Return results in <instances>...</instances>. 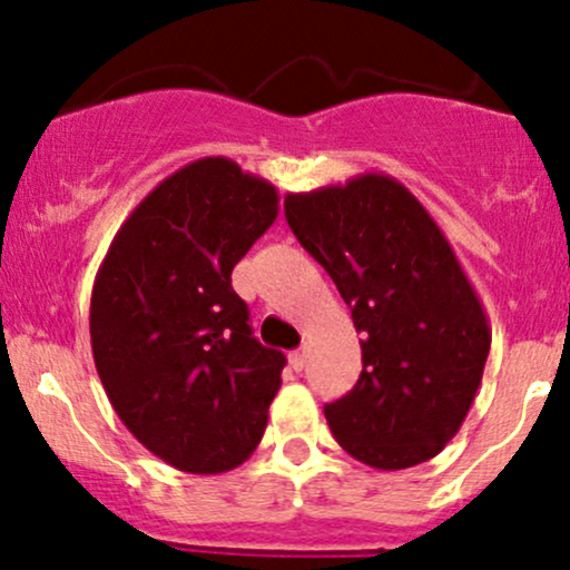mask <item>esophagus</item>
Returning a JSON list of instances; mask_svg holds the SVG:
<instances>
[{
  "label": "esophagus",
  "mask_w": 570,
  "mask_h": 570,
  "mask_svg": "<svg viewBox=\"0 0 570 570\" xmlns=\"http://www.w3.org/2000/svg\"><path fill=\"white\" fill-rule=\"evenodd\" d=\"M289 364L294 367V372H303L305 364H307V351L305 348H297L289 353Z\"/></svg>",
  "instance_id": "34e87169"
}]
</instances>
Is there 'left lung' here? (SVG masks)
<instances>
[{"label":"left lung","mask_w":570,"mask_h":570,"mask_svg":"<svg viewBox=\"0 0 570 570\" xmlns=\"http://www.w3.org/2000/svg\"><path fill=\"white\" fill-rule=\"evenodd\" d=\"M284 208L362 335V375L324 407L340 448L383 472L442 453L482 383L490 324L440 225L375 171L289 193Z\"/></svg>","instance_id":"8db88e82"}]
</instances>
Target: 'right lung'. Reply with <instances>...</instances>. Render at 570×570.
Returning <instances> with one entry per match:
<instances>
[{
	"label": "right lung",
	"mask_w": 570,
	"mask_h": 570,
	"mask_svg": "<svg viewBox=\"0 0 570 570\" xmlns=\"http://www.w3.org/2000/svg\"><path fill=\"white\" fill-rule=\"evenodd\" d=\"M278 217V189L230 158L187 163L109 244L90 294L104 391L149 453L222 474L257 450L286 356L252 337L230 273Z\"/></svg>",
	"instance_id": "obj_1"
}]
</instances>
